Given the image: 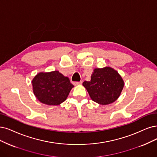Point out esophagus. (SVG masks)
<instances>
[{"label": "esophagus", "instance_id": "esophagus-1", "mask_svg": "<svg viewBox=\"0 0 157 157\" xmlns=\"http://www.w3.org/2000/svg\"><path fill=\"white\" fill-rule=\"evenodd\" d=\"M82 83H83L82 81H81V82H74V85H81V84H82Z\"/></svg>", "mask_w": 157, "mask_h": 157}]
</instances>
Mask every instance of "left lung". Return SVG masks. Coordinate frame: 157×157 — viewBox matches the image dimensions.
Segmentation results:
<instances>
[{"label":"left lung","mask_w":157,"mask_h":157,"mask_svg":"<svg viewBox=\"0 0 157 157\" xmlns=\"http://www.w3.org/2000/svg\"><path fill=\"white\" fill-rule=\"evenodd\" d=\"M94 101L107 105L117 100L124 87V81L119 74L111 67L95 68L90 82L83 83Z\"/></svg>","instance_id":"left-lung-1"}]
</instances>
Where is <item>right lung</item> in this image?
<instances>
[{"mask_svg":"<svg viewBox=\"0 0 157 157\" xmlns=\"http://www.w3.org/2000/svg\"><path fill=\"white\" fill-rule=\"evenodd\" d=\"M33 93L41 103L57 105L65 101L74 87L67 77L58 71L37 74L32 80Z\"/></svg>","mask_w":157,"mask_h":157,"instance_id":"add662e5","label":"right lung"}]
</instances>
